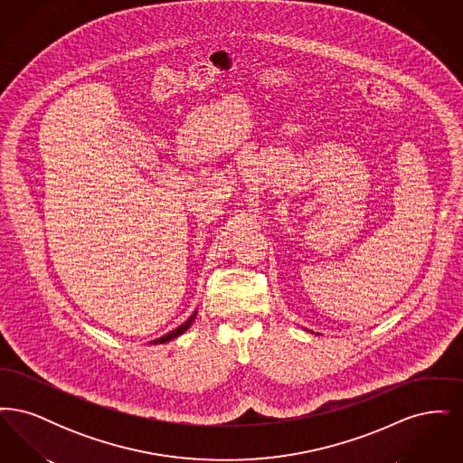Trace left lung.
I'll list each match as a JSON object with an SVG mask.
<instances>
[{
	"label": "left lung",
	"instance_id": "obj_1",
	"mask_svg": "<svg viewBox=\"0 0 463 463\" xmlns=\"http://www.w3.org/2000/svg\"><path fill=\"white\" fill-rule=\"evenodd\" d=\"M310 333H314V331H310ZM316 335H319V333H316Z\"/></svg>",
	"mask_w": 463,
	"mask_h": 463
}]
</instances>
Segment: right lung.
<instances>
[{
    "label": "right lung",
    "instance_id": "add662e5",
    "mask_svg": "<svg viewBox=\"0 0 463 463\" xmlns=\"http://www.w3.org/2000/svg\"><path fill=\"white\" fill-rule=\"evenodd\" d=\"M196 314L198 312H194L184 325H180L178 328H175V330L170 331V333H166V335H163V336H159V338H156V340H153L151 344H166V342H170V340H174V338H176V336H180L184 331L189 330V326L193 325V321H194V317H196Z\"/></svg>",
    "mask_w": 463,
    "mask_h": 463
}]
</instances>
